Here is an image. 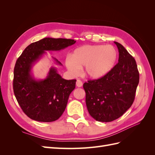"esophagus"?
Listing matches in <instances>:
<instances>
[{
    "mask_svg": "<svg viewBox=\"0 0 155 155\" xmlns=\"http://www.w3.org/2000/svg\"><path fill=\"white\" fill-rule=\"evenodd\" d=\"M76 86L78 87H81L83 86V83L81 81L79 80V79H78L77 81H76Z\"/></svg>",
    "mask_w": 155,
    "mask_h": 155,
    "instance_id": "34e87169",
    "label": "esophagus"
}]
</instances>
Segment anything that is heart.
<instances>
[{
	"label": "heart",
	"instance_id": "1",
	"mask_svg": "<svg viewBox=\"0 0 155 155\" xmlns=\"http://www.w3.org/2000/svg\"><path fill=\"white\" fill-rule=\"evenodd\" d=\"M117 51L112 45H84L75 49L65 61L69 72L79 74L84 66L83 74L92 79H98L109 73L114 67Z\"/></svg>",
	"mask_w": 155,
	"mask_h": 155
}]
</instances>
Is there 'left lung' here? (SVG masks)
I'll use <instances>...</instances> for the list:
<instances>
[{
  "label": "left lung",
  "instance_id": "obj_1",
  "mask_svg": "<svg viewBox=\"0 0 155 155\" xmlns=\"http://www.w3.org/2000/svg\"><path fill=\"white\" fill-rule=\"evenodd\" d=\"M114 43L119 51L118 63L104 77L83 84L89 114L101 122L118 119L129 109L139 83L135 59L123 45Z\"/></svg>",
  "mask_w": 155,
  "mask_h": 155
}]
</instances>
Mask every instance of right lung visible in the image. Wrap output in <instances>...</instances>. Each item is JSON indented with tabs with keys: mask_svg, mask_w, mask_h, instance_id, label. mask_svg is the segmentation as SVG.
Returning <instances> with one entry per match:
<instances>
[{
	"mask_svg": "<svg viewBox=\"0 0 155 155\" xmlns=\"http://www.w3.org/2000/svg\"><path fill=\"white\" fill-rule=\"evenodd\" d=\"M76 42L73 39L45 37L28 46L17 60L13 91L22 110L30 118L51 122L63 114L70 93L76 87V79L62 78L53 66L45 79H35L31 70L46 51H60ZM52 59L56 64L62 65L57 59Z\"/></svg>",
	"mask_w": 155,
	"mask_h": 155,
	"instance_id": "right-lung-1",
	"label": "right lung"
}]
</instances>
